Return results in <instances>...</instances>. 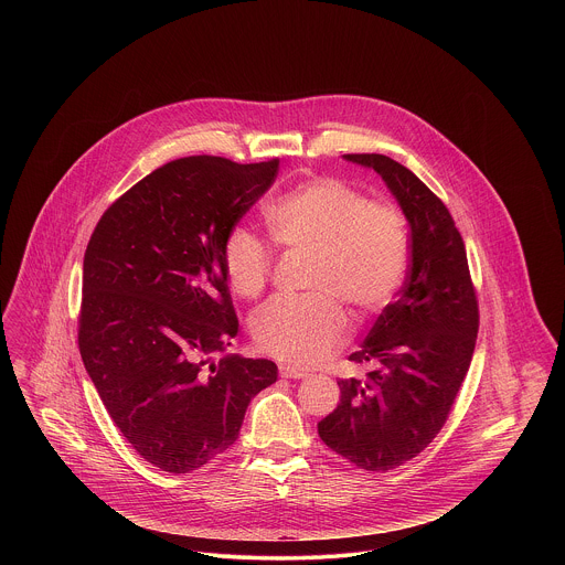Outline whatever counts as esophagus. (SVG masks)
<instances>
[{"label": "esophagus", "instance_id": "34e87169", "mask_svg": "<svg viewBox=\"0 0 565 565\" xmlns=\"http://www.w3.org/2000/svg\"><path fill=\"white\" fill-rule=\"evenodd\" d=\"M280 376H282V379H296V381H300V379H307L309 374H307L305 370H298V367H294V365L282 363V365H280Z\"/></svg>", "mask_w": 565, "mask_h": 565}]
</instances>
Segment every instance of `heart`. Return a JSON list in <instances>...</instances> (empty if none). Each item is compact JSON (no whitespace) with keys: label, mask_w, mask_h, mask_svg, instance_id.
Returning a JSON list of instances; mask_svg holds the SVG:
<instances>
[{"label":"heart","mask_w":565,"mask_h":565,"mask_svg":"<svg viewBox=\"0 0 565 565\" xmlns=\"http://www.w3.org/2000/svg\"><path fill=\"white\" fill-rule=\"evenodd\" d=\"M265 217L276 243L316 254L311 289L318 296L269 300L252 318V337L263 352L309 367L350 332L333 295L359 316H372L398 294L408 267L406 226L392 204L367 200L356 186L328 175L289 189L267 206ZM222 265L233 291L254 298L269 280L271 249L252 231L233 228Z\"/></svg>","instance_id":"obj_1"}]
</instances>
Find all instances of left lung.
I'll return each instance as SVG.
<instances>
[{
    "label": "left lung",
    "mask_w": 565,
    "mask_h": 565,
    "mask_svg": "<svg viewBox=\"0 0 565 565\" xmlns=\"http://www.w3.org/2000/svg\"><path fill=\"white\" fill-rule=\"evenodd\" d=\"M343 159L374 169L396 198L411 228V267L401 300L350 354L372 372L365 381H337L341 398L318 433L356 468L387 472L417 457L446 424L472 361L479 305L466 245L444 202L390 157Z\"/></svg>",
    "instance_id": "obj_1"
}]
</instances>
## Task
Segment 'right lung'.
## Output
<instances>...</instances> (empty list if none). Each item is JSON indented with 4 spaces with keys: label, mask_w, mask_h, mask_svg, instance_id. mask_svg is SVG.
<instances>
[{
    "label": "right lung",
    "mask_w": 565,
    "mask_h": 565,
    "mask_svg": "<svg viewBox=\"0 0 565 565\" xmlns=\"http://www.w3.org/2000/svg\"><path fill=\"white\" fill-rule=\"evenodd\" d=\"M276 173V159L167 162L108 206L86 245L84 367L117 428L162 472L228 450L249 401L278 379L267 359H211L239 330L222 247Z\"/></svg>",
    "instance_id": "obj_1"
}]
</instances>
